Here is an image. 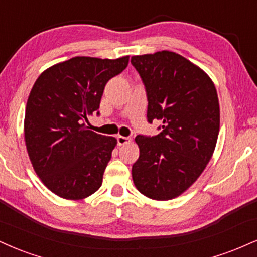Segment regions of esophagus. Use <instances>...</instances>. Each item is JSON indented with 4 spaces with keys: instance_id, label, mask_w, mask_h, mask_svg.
<instances>
[{
    "instance_id": "obj_1",
    "label": "esophagus",
    "mask_w": 257,
    "mask_h": 257,
    "mask_svg": "<svg viewBox=\"0 0 257 257\" xmlns=\"http://www.w3.org/2000/svg\"><path fill=\"white\" fill-rule=\"evenodd\" d=\"M116 139H117V145H118V146H122V145H125L128 144V142H131V138L120 137V135H118Z\"/></svg>"
}]
</instances>
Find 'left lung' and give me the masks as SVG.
Listing matches in <instances>:
<instances>
[{"label": "left lung", "instance_id": "8db88e82", "mask_svg": "<svg viewBox=\"0 0 257 257\" xmlns=\"http://www.w3.org/2000/svg\"><path fill=\"white\" fill-rule=\"evenodd\" d=\"M147 95V120H160L154 137L138 135L132 168L141 194L165 201L181 195L202 174L217 145L220 110L207 74L171 51L133 56Z\"/></svg>", "mask_w": 257, "mask_h": 257}]
</instances>
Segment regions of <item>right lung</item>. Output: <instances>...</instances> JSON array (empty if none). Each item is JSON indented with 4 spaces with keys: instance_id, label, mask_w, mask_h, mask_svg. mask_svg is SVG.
I'll return each instance as SVG.
<instances>
[{
    "instance_id": "add662e5",
    "label": "right lung",
    "mask_w": 257,
    "mask_h": 257,
    "mask_svg": "<svg viewBox=\"0 0 257 257\" xmlns=\"http://www.w3.org/2000/svg\"><path fill=\"white\" fill-rule=\"evenodd\" d=\"M117 60L73 57L55 64L33 85L25 112V142L36 174L52 193L85 199L101 183L117 140L85 125L97 112L105 85L128 66Z\"/></svg>"
}]
</instances>
